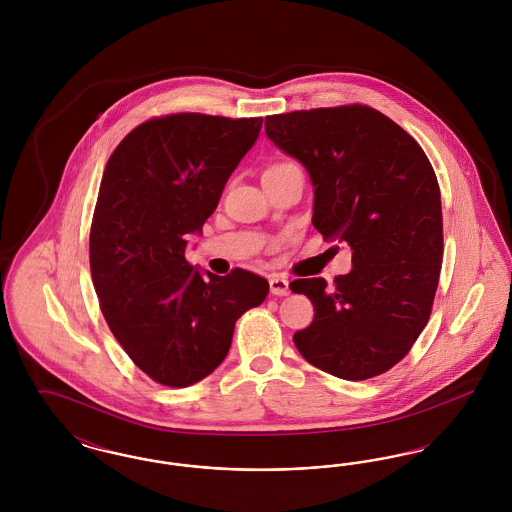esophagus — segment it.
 <instances>
[{
  "instance_id": "esophagus-1",
  "label": "esophagus",
  "mask_w": 512,
  "mask_h": 512,
  "mask_svg": "<svg viewBox=\"0 0 512 512\" xmlns=\"http://www.w3.org/2000/svg\"><path fill=\"white\" fill-rule=\"evenodd\" d=\"M270 293L274 295H288L290 293V280L280 274L270 276Z\"/></svg>"
}]
</instances>
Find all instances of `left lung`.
I'll list each match as a JSON object with an SVG mask.
<instances>
[{
  "instance_id": "8db88e82",
  "label": "left lung",
  "mask_w": 512,
  "mask_h": 512,
  "mask_svg": "<svg viewBox=\"0 0 512 512\" xmlns=\"http://www.w3.org/2000/svg\"><path fill=\"white\" fill-rule=\"evenodd\" d=\"M268 140L309 172L313 224L351 247L353 268L290 284L315 307L293 334L305 361L343 380L397 365L424 330L443 257L441 195L422 147L366 105L265 119Z\"/></svg>"
}]
</instances>
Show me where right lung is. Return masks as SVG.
I'll return each instance as SVG.
<instances>
[{"instance_id":"right-lung-1","label":"right lung","mask_w":512,"mask_h":512,"mask_svg":"<svg viewBox=\"0 0 512 512\" xmlns=\"http://www.w3.org/2000/svg\"><path fill=\"white\" fill-rule=\"evenodd\" d=\"M263 119L178 113L134 128L107 161L90 230L101 313L128 357L163 386L186 388L224 361L234 324L265 301V278L192 267L201 234Z\"/></svg>"}]
</instances>
